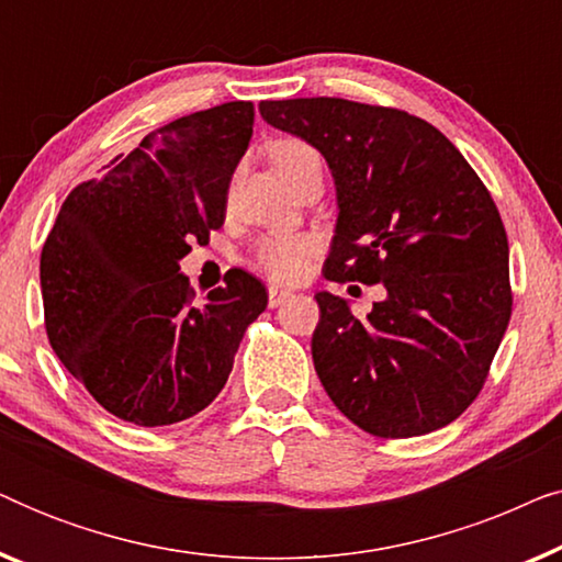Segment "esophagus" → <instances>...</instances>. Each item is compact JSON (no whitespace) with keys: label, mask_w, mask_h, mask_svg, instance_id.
I'll list each match as a JSON object with an SVG mask.
<instances>
[{"label":"esophagus","mask_w":562,"mask_h":562,"mask_svg":"<svg viewBox=\"0 0 562 562\" xmlns=\"http://www.w3.org/2000/svg\"><path fill=\"white\" fill-rule=\"evenodd\" d=\"M286 299H291V291H283L279 286H268V306H271V310L281 306Z\"/></svg>","instance_id":"1"}]
</instances>
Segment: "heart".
<instances>
[{
    "label": "heart",
    "mask_w": 562,
    "mask_h": 562,
    "mask_svg": "<svg viewBox=\"0 0 562 562\" xmlns=\"http://www.w3.org/2000/svg\"><path fill=\"white\" fill-rule=\"evenodd\" d=\"M271 160L289 183L310 166H322L319 153L299 137H283L271 145ZM319 240L310 233H273L258 240L252 250V266L273 283H294L304 276Z\"/></svg>",
    "instance_id": "1"
}]
</instances>
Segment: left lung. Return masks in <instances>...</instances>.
<instances>
[{
	"label": "left lung",
	"instance_id": "left-lung-1",
	"mask_svg": "<svg viewBox=\"0 0 562 562\" xmlns=\"http://www.w3.org/2000/svg\"><path fill=\"white\" fill-rule=\"evenodd\" d=\"M258 110L335 176L325 279L386 286L366 319L340 296H314L312 358L327 396L386 440L450 425L481 394L512 317L509 240L488 189L440 130L404 110L335 97Z\"/></svg>",
	"mask_w": 562,
	"mask_h": 562
}]
</instances>
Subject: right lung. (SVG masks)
Segmentation results:
<instances>
[{
    "mask_svg": "<svg viewBox=\"0 0 562 562\" xmlns=\"http://www.w3.org/2000/svg\"><path fill=\"white\" fill-rule=\"evenodd\" d=\"M252 114V102H227L168 122L60 204L41 252L45 333L114 417L140 427L194 417L266 310V286L240 268L199 304L179 273L189 243L225 225Z\"/></svg>",
    "mask_w": 562,
    "mask_h": 562,
    "instance_id": "right-lung-1",
    "label": "right lung"
}]
</instances>
